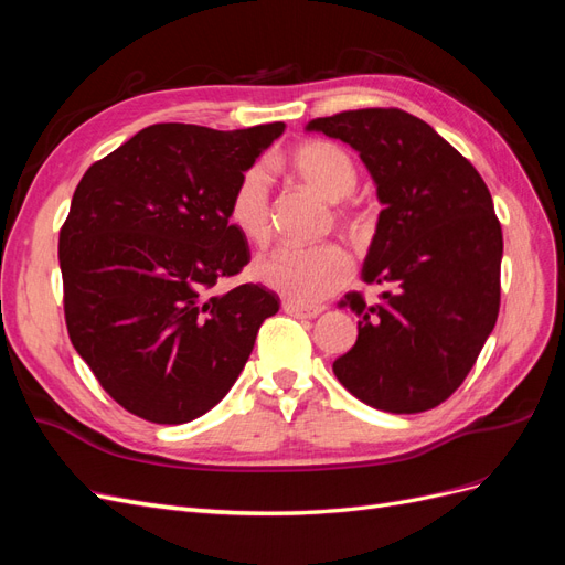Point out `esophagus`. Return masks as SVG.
Listing matches in <instances>:
<instances>
[{"instance_id":"esophagus-1","label":"esophagus","mask_w":565,"mask_h":565,"mask_svg":"<svg viewBox=\"0 0 565 565\" xmlns=\"http://www.w3.org/2000/svg\"><path fill=\"white\" fill-rule=\"evenodd\" d=\"M282 311L295 318H316L322 313V306H301L297 301H282Z\"/></svg>"}]
</instances>
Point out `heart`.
I'll return each instance as SVG.
<instances>
[{"instance_id": "obj_1", "label": "heart", "mask_w": 565, "mask_h": 565, "mask_svg": "<svg viewBox=\"0 0 565 565\" xmlns=\"http://www.w3.org/2000/svg\"><path fill=\"white\" fill-rule=\"evenodd\" d=\"M287 167L306 188L328 202H341L358 183L349 152L332 141H306L287 158ZM228 221L247 243L264 245L270 235V177L266 164H252L237 179L228 198ZM334 221L353 241H361L365 221L347 207L334 210ZM254 278L273 292L301 306L334 295L351 278L349 254L334 243L313 247H278L254 264Z\"/></svg>"}]
</instances>
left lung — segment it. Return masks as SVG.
<instances>
[{"instance_id": "8db88e82", "label": "left lung", "mask_w": 565, "mask_h": 565, "mask_svg": "<svg viewBox=\"0 0 565 565\" xmlns=\"http://www.w3.org/2000/svg\"><path fill=\"white\" fill-rule=\"evenodd\" d=\"M309 131L349 143L384 204L363 280L386 287L367 306L349 292L358 339L337 380L384 413L415 415L467 380L500 313L502 226L486 181L424 119L398 108L311 119Z\"/></svg>"}]
</instances>
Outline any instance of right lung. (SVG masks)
I'll use <instances>...</instances> for the list:
<instances>
[{"instance_id":"right-lung-1","label":"right lung","mask_w":565,"mask_h":565,"mask_svg":"<svg viewBox=\"0 0 565 565\" xmlns=\"http://www.w3.org/2000/svg\"><path fill=\"white\" fill-rule=\"evenodd\" d=\"M282 122L235 131L164 122L94 162L58 237L67 334L127 413L185 424L226 396L280 299L218 280L249 264L228 198Z\"/></svg>"}]
</instances>
